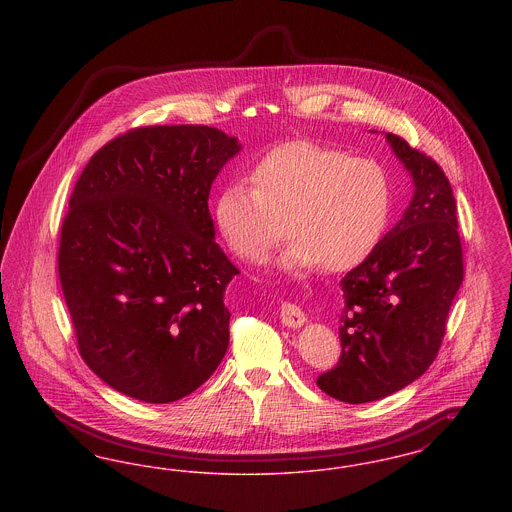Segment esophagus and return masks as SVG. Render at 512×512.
<instances>
[{
    "instance_id": "esophagus-1",
    "label": "esophagus",
    "mask_w": 512,
    "mask_h": 512,
    "mask_svg": "<svg viewBox=\"0 0 512 512\" xmlns=\"http://www.w3.org/2000/svg\"><path fill=\"white\" fill-rule=\"evenodd\" d=\"M280 320L286 324V326H303L305 324V313L303 309L297 305V303H290V301H284L282 307H280Z\"/></svg>"
}]
</instances>
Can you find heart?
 <instances>
[{"label": "heart", "mask_w": 512, "mask_h": 512, "mask_svg": "<svg viewBox=\"0 0 512 512\" xmlns=\"http://www.w3.org/2000/svg\"><path fill=\"white\" fill-rule=\"evenodd\" d=\"M244 182L226 184L215 201L220 236L255 263L282 240V267L340 272L359 265L380 242L390 215V180L372 159L293 142L265 155Z\"/></svg>", "instance_id": "obj_1"}]
</instances>
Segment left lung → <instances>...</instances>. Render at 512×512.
Instances as JSON below:
<instances>
[{"label":"left lung","instance_id":"1","mask_svg":"<svg viewBox=\"0 0 512 512\" xmlns=\"http://www.w3.org/2000/svg\"><path fill=\"white\" fill-rule=\"evenodd\" d=\"M386 138L413 176V199L365 261L341 278V359L317 380L324 393L351 405L388 397L428 370L463 284L457 203L445 172L401 136Z\"/></svg>","mask_w":512,"mask_h":512}]
</instances>
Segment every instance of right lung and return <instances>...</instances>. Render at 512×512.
I'll return each instance as SVG.
<instances>
[{"mask_svg": "<svg viewBox=\"0 0 512 512\" xmlns=\"http://www.w3.org/2000/svg\"><path fill=\"white\" fill-rule=\"evenodd\" d=\"M240 144L219 128H132L74 184L57 253L78 353L128 397L197 390L228 347L224 290L238 274L215 238L209 192Z\"/></svg>", "mask_w": 512, "mask_h": 512, "instance_id": "add662e5", "label": "right lung"}]
</instances>
